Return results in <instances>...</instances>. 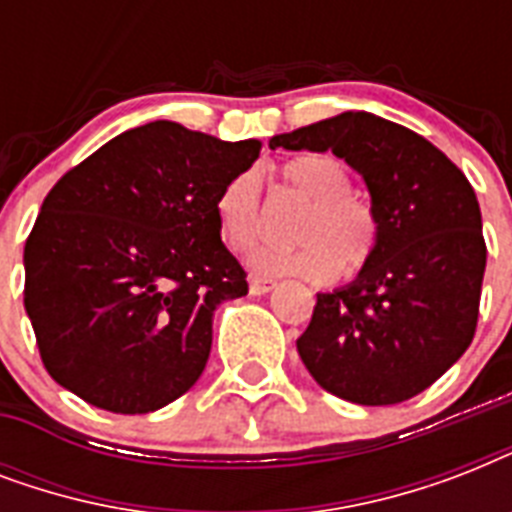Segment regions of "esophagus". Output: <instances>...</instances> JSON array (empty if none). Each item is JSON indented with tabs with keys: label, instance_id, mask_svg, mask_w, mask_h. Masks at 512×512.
Masks as SVG:
<instances>
[{
	"label": "esophagus",
	"instance_id": "1",
	"mask_svg": "<svg viewBox=\"0 0 512 512\" xmlns=\"http://www.w3.org/2000/svg\"><path fill=\"white\" fill-rule=\"evenodd\" d=\"M276 287V281L265 279V276H249V292L252 295H268Z\"/></svg>",
	"mask_w": 512,
	"mask_h": 512
}]
</instances>
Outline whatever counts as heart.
<instances>
[{
	"label": "heart",
	"instance_id": "b5f03b06",
	"mask_svg": "<svg viewBox=\"0 0 512 512\" xmlns=\"http://www.w3.org/2000/svg\"><path fill=\"white\" fill-rule=\"evenodd\" d=\"M281 180L311 207L297 225L300 247H260L249 265L265 276H300L311 281L364 271L380 244V217L353 191V172L337 154L305 151L279 167ZM220 236L231 249L244 252L260 236V175L244 170L220 188L215 201Z\"/></svg>",
	"mask_w": 512,
	"mask_h": 512
}]
</instances>
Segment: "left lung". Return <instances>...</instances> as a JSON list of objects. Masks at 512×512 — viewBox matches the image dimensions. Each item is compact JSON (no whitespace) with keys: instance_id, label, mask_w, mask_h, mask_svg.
Here are the masks:
<instances>
[{"instance_id":"1","label":"left lung","mask_w":512,"mask_h":512,"mask_svg":"<svg viewBox=\"0 0 512 512\" xmlns=\"http://www.w3.org/2000/svg\"><path fill=\"white\" fill-rule=\"evenodd\" d=\"M271 148L332 151L364 177L380 244L364 271L316 295L297 340L305 369L350 404H401L473 342L486 268L473 185L433 143L366 111H345Z\"/></svg>"}]
</instances>
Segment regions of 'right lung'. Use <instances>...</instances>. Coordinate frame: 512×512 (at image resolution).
<instances>
[{"mask_svg": "<svg viewBox=\"0 0 512 512\" xmlns=\"http://www.w3.org/2000/svg\"><path fill=\"white\" fill-rule=\"evenodd\" d=\"M260 148L159 119L60 177L23 249V305L52 380L116 414L193 388L217 305L249 289L220 239L217 193Z\"/></svg>", "mask_w": 512, "mask_h": 512, "instance_id": "obj_1", "label": "right lung"}]
</instances>
